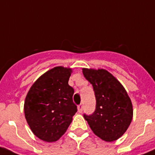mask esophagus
<instances>
[{"label":"esophagus","instance_id":"esophagus-1","mask_svg":"<svg viewBox=\"0 0 155 155\" xmlns=\"http://www.w3.org/2000/svg\"><path fill=\"white\" fill-rule=\"evenodd\" d=\"M83 104H79L78 106V112L79 113H81L82 111H83Z\"/></svg>","mask_w":155,"mask_h":155}]
</instances>
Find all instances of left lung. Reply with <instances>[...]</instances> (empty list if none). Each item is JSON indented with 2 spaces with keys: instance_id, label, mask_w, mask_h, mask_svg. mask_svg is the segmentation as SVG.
<instances>
[{
  "instance_id": "left-lung-1",
  "label": "left lung",
  "mask_w": 155,
  "mask_h": 155,
  "mask_svg": "<svg viewBox=\"0 0 155 155\" xmlns=\"http://www.w3.org/2000/svg\"><path fill=\"white\" fill-rule=\"evenodd\" d=\"M84 78L93 86L96 108L84 114L94 134L110 142L118 139L128 128L133 117L131 101L124 87L104 69L83 68Z\"/></svg>"
}]
</instances>
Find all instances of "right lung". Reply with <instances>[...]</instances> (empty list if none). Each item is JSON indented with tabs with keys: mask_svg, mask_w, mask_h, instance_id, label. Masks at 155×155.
<instances>
[{
	"mask_svg": "<svg viewBox=\"0 0 155 155\" xmlns=\"http://www.w3.org/2000/svg\"><path fill=\"white\" fill-rule=\"evenodd\" d=\"M72 70L59 66L42 74L33 84L25 101V115L35 136L47 142L60 138L77 112L73 87L68 84Z\"/></svg>",
	"mask_w": 155,
	"mask_h": 155,
	"instance_id": "right-lung-1",
	"label": "right lung"
}]
</instances>
